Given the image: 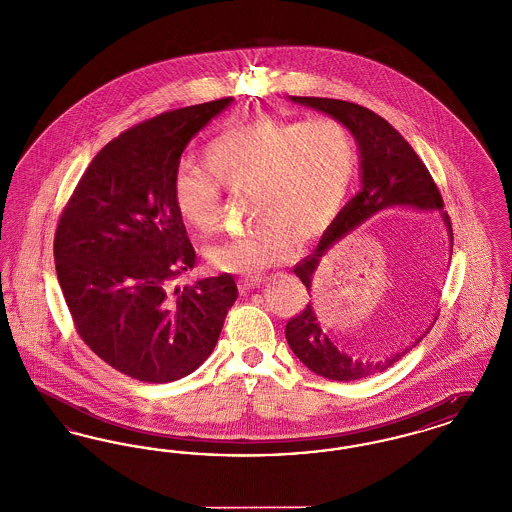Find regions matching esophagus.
<instances>
[{"label": "esophagus", "instance_id": "1", "mask_svg": "<svg viewBox=\"0 0 512 512\" xmlns=\"http://www.w3.org/2000/svg\"><path fill=\"white\" fill-rule=\"evenodd\" d=\"M261 282H263V280H261V276H257V274H255V276H253V274H251V276L247 274V276H242V278L238 280V284H240V288H242V290L257 288Z\"/></svg>", "mask_w": 512, "mask_h": 512}]
</instances>
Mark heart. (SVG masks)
Segmentation results:
<instances>
[{
    "instance_id": "1",
    "label": "heart",
    "mask_w": 512,
    "mask_h": 512,
    "mask_svg": "<svg viewBox=\"0 0 512 512\" xmlns=\"http://www.w3.org/2000/svg\"><path fill=\"white\" fill-rule=\"evenodd\" d=\"M357 163L355 138L334 117H263L217 136L205 149V167L180 165L172 176V201L178 217L207 238L219 230L220 186L249 194L257 226L211 245L205 255L222 272H257L288 261L293 236L309 242L334 224Z\"/></svg>"
}]
</instances>
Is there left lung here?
<instances>
[{
	"instance_id": "obj_1",
	"label": "left lung",
	"mask_w": 512,
	"mask_h": 512,
	"mask_svg": "<svg viewBox=\"0 0 512 512\" xmlns=\"http://www.w3.org/2000/svg\"><path fill=\"white\" fill-rule=\"evenodd\" d=\"M290 99L343 122L357 142L361 161V192L341 209L338 219L322 234L317 249L293 267L295 276L303 282L307 292L311 293L320 263L330 247H334L341 238L351 234L376 213L393 207L439 211L453 251V230L447 213H443V199L438 186L434 184L426 165L414 153L413 147L390 122L363 105L341 99L297 96ZM430 328L432 324L426 326V330H422V334L411 343L391 351L390 355L380 359H361L345 353L326 336V332L320 328L313 305L309 303L286 324V340L295 357L318 376L336 382H351L390 368L405 357L428 334Z\"/></svg>"
}]
</instances>
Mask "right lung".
I'll return each instance as SVG.
<instances>
[{
    "label": "right lung",
    "instance_id": "add662e5",
    "mask_svg": "<svg viewBox=\"0 0 512 512\" xmlns=\"http://www.w3.org/2000/svg\"><path fill=\"white\" fill-rule=\"evenodd\" d=\"M232 101L176 109L122 132L92 159L57 224L55 270L76 332L140 382H174L203 365L238 299L232 274L174 286L195 267V251L172 176L190 140Z\"/></svg>",
    "mask_w": 512,
    "mask_h": 512
}]
</instances>
